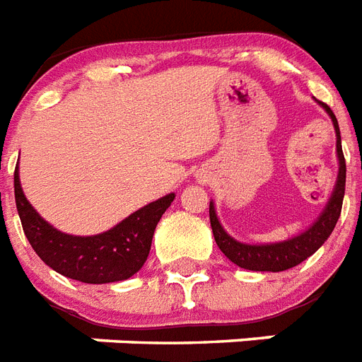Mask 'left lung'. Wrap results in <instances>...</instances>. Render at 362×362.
<instances>
[{"label":"left lung","instance_id":"obj_1","mask_svg":"<svg viewBox=\"0 0 362 362\" xmlns=\"http://www.w3.org/2000/svg\"><path fill=\"white\" fill-rule=\"evenodd\" d=\"M320 104L327 110V114L331 115L332 119V125H334V131H337V153L340 170H338L334 192H332L325 211L314 222V226L308 228L305 233L293 237V239H288V241L273 243V245H245V243L235 241L233 237L228 235L224 228L221 226L218 218H216L215 205L209 204V221L216 245L224 252V256L235 265H239V267L248 269V271H271V273H279V271L296 267L300 262H305L306 258H310L312 254L327 241V237L331 235V231L337 226L338 216H340V211H342L344 190H346V160H344L342 141H340V129H338L337 117H334L332 110L329 108L327 104Z\"/></svg>","mask_w":362,"mask_h":362}]
</instances>
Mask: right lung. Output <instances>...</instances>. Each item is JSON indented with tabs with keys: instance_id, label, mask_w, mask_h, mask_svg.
Segmentation results:
<instances>
[{
	"instance_id": "obj_1",
	"label": "right lung",
	"mask_w": 362,
	"mask_h": 362,
	"mask_svg": "<svg viewBox=\"0 0 362 362\" xmlns=\"http://www.w3.org/2000/svg\"><path fill=\"white\" fill-rule=\"evenodd\" d=\"M175 194L151 202L112 230L91 237L66 235L42 221L20 187L14 170V199L28 241L42 262L63 276L86 284H108L131 279L146 263L160 216Z\"/></svg>"
}]
</instances>
